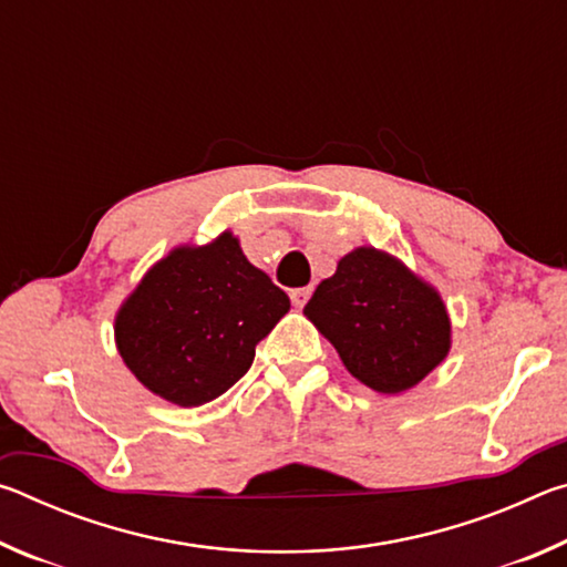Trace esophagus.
<instances>
[{
  "label": "esophagus",
  "mask_w": 567,
  "mask_h": 567,
  "mask_svg": "<svg viewBox=\"0 0 567 567\" xmlns=\"http://www.w3.org/2000/svg\"><path fill=\"white\" fill-rule=\"evenodd\" d=\"M310 295H312V287H297V290L290 292L292 305H295V307H305V302L310 300Z\"/></svg>",
  "instance_id": "esophagus-1"
}]
</instances>
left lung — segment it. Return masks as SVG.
Segmentation results:
<instances>
[{
    "label": "left lung",
    "mask_w": 567,
    "mask_h": 567,
    "mask_svg": "<svg viewBox=\"0 0 567 567\" xmlns=\"http://www.w3.org/2000/svg\"><path fill=\"white\" fill-rule=\"evenodd\" d=\"M302 312L350 375L382 395L415 388L453 348L440 292L400 257L372 245L344 255Z\"/></svg>",
    "instance_id": "8db88e82"
}]
</instances>
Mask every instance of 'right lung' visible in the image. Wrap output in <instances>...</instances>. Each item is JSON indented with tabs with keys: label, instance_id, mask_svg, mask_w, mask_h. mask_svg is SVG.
Returning <instances> with one entry per match:
<instances>
[{
	"label": "right lung",
	"instance_id": "obj_1",
	"mask_svg": "<svg viewBox=\"0 0 567 567\" xmlns=\"http://www.w3.org/2000/svg\"><path fill=\"white\" fill-rule=\"evenodd\" d=\"M287 310L290 297L225 229L207 245L172 247L150 267L114 315V344L150 392L197 408L245 375Z\"/></svg>",
	"mask_w": 567,
	"mask_h": 567
}]
</instances>
